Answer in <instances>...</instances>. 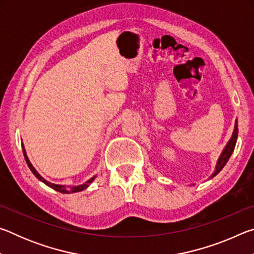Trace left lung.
<instances>
[{"instance_id": "1", "label": "left lung", "mask_w": 254, "mask_h": 254, "mask_svg": "<svg viewBox=\"0 0 254 254\" xmlns=\"http://www.w3.org/2000/svg\"><path fill=\"white\" fill-rule=\"evenodd\" d=\"M238 132H239L238 120H235L234 130H233V133H232L231 139L229 140V142L226 143L224 149H223V151L221 152V156L218 157V160L216 162V166H215V170H214V173L212 174V176H210V177H209V179H212L218 173H220V171L223 168H224V166L226 165V162L229 161L231 154L233 153V151H234V148H235V144H236V140H238Z\"/></svg>"}]
</instances>
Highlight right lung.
Listing matches in <instances>:
<instances>
[{"mask_svg": "<svg viewBox=\"0 0 254 254\" xmlns=\"http://www.w3.org/2000/svg\"><path fill=\"white\" fill-rule=\"evenodd\" d=\"M22 151H23V156H24V159L25 161H27V165L30 168V170L32 171V174L36 176V177L40 180V182H42L44 184H46L47 186L55 189V190H57L59 192H63V194H70V192H77V191H81L84 190V189L87 188L89 185H91L93 183V180L95 179L96 176H94V177H92L91 179H88L87 182L84 183L83 185H78V186H66V185H56V184H53V183H49L48 180H46L44 177H41V175L38 173V171L36 170V168L32 166V163L30 162L29 158L27 156V152H25V149H24V145L22 143Z\"/></svg>", "mask_w": 254, "mask_h": 254, "instance_id": "1", "label": "right lung"}]
</instances>
